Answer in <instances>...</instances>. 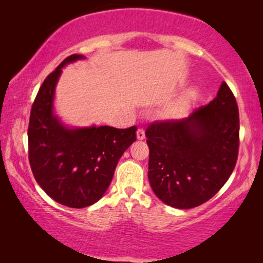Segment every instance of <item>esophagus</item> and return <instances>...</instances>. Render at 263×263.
Wrapping results in <instances>:
<instances>
[{"instance_id": "esophagus-1", "label": "esophagus", "mask_w": 263, "mask_h": 263, "mask_svg": "<svg viewBox=\"0 0 263 263\" xmlns=\"http://www.w3.org/2000/svg\"><path fill=\"white\" fill-rule=\"evenodd\" d=\"M137 139L138 140L145 139V131L142 130V128H138V131H137Z\"/></svg>"}]
</instances>
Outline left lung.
<instances>
[{
    "instance_id": "8db88e82",
    "label": "left lung",
    "mask_w": 263,
    "mask_h": 263,
    "mask_svg": "<svg viewBox=\"0 0 263 263\" xmlns=\"http://www.w3.org/2000/svg\"><path fill=\"white\" fill-rule=\"evenodd\" d=\"M148 180L157 197L175 209H191L213 197L232 174L239 148V110L228 84L180 121L152 124Z\"/></svg>"
}]
</instances>
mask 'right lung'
I'll list each match as a JSON object with an SVG mask.
<instances>
[{
    "label": "right lung",
    "mask_w": 263,
    "mask_h": 263,
    "mask_svg": "<svg viewBox=\"0 0 263 263\" xmlns=\"http://www.w3.org/2000/svg\"><path fill=\"white\" fill-rule=\"evenodd\" d=\"M86 57L73 54L43 82L31 109L29 161L42 189L68 208L90 206L103 197L118 160L136 141L137 126H69L54 108L62 68Z\"/></svg>",
    "instance_id": "right-lung-1"
}]
</instances>
